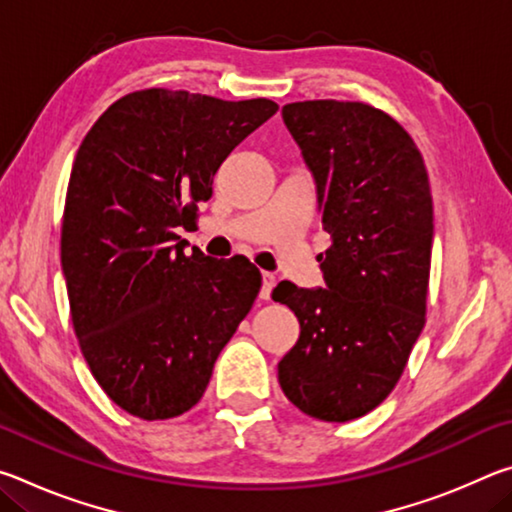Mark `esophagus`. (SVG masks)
I'll list each match as a JSON object with an SVG mask.
<instances>
[{"mask_svg":"<svg viewBox=\"0 0 512 512\" xmlns=\"http://www.w3.org/2000/svg\"><path fill=\"white\" fill-rule=\"evenodd\" d=\"M277 284L275 275L273 273H262V291H259V296H262V300H271V291Z\"/></svg>","mask_w":512,"mask_h":512,"instance_id":"esophagus-1","label":"esophagus"}]
</instances>
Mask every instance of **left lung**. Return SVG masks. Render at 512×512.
I'll return each mask as SVG.
<instances>
[{
	"label": "left lung",
	"mask_w": 512,
	"mask_h": 512,
	"mask_svg": "<svg viewBox=\"0 0 512 512\" xmlns=\"http://www.w3.org/2000/svg\"><path fill=\"white\" fill-rule=\"evenodd\" d=\"M282 117L316 178L332 246L320 255L327 289L273 291L300 320L277 379L311 418L357 420L391 395L427 320V167L411 135L368 103L296 101Z\"/></svg>",
	"instance_id": "8db88e82"
}]
</instances>
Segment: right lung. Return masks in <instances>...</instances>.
Masks as SVG:
<instances>
[{"mask_svg": "<svg viewBox=\"0 0 512 512\" xmlns=\"http://www.w3.org/2000/svg\"><path fill=\"white\" fill-rule=\"evenodd\" d=\"M275 112L268 99L137 90L79 146L60 228L69 314L94 379L135 418L198 404L253 307L255 264L185 255L176 228L196 221L221 162Z\"/></svg>", "mask_w": 512, "mask_h": 512, "instance_id": "obj_1", "label": "right lung"}]
</instances>
